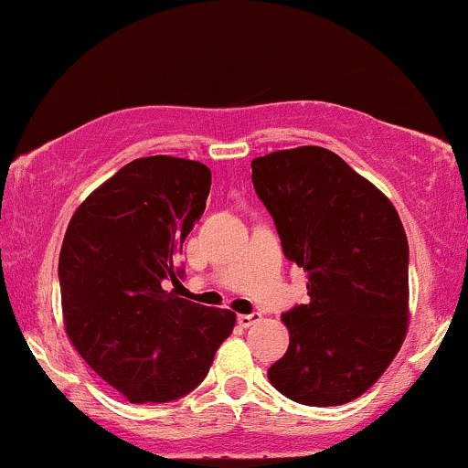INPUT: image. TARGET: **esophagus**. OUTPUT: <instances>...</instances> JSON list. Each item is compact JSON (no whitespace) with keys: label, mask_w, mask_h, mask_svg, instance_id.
<instances>
[{"label":"esophagus","mask_w":468,"mask_h":468,"mask_svg":"<svg viewBox=\"0 0 468 468\" xmlns=\"http://www.w3.org/2000/svg\"><path fill=\"white\" fill-rule=\"evenodd\" d=\"M261 319V314L260 313H252V314H239L238 316V324L241 325V327H250L252 324H257V321Z\"/></svg>","instance_id":"34e87169"}]
</instances>
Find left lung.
Returning a JSON list of instances; mask_svg holds the SVG:
<instances>
[{
    "label": "left lung",
    "instance_id": "8db88e82",
    "mask_svg": "<svg viewBox=\"0 0 468 468\" xmlns=\"http://www.w3.org/2000/svg\"><path fill=\"white\" fill-rule=\"evenodd\" d=\"M250 166L283 255L308 272L310 302L282 314L290 346L268 380L302 405L350 402L389 367L410 325L399 213L330 149H282Z\"/></svg>",
    "mask_w": 468,
    "mask_h": 468
}]
</instances>
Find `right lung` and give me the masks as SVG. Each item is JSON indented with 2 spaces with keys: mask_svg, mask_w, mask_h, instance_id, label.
I'll list each match as a JSON object with an SVG mask.
<instances>
[{
  "mask_svg": "<svg viewBox=\"0 0 468 468\" xmlns=\"http://www.w3.org/2000/svg\"><path fill=\"white\" fill-rule=\"evenodd\" d=\"M211 169L174 155L136 158L90 193L69 219L58 283L66 332L107 385L130 402L178 400L202 383L235 325L166 290L200 219Z\"/></svg>",
  "mask_w": 468,
  "mask_h": 468,
  "instance_id": "add662e5",
  "label": "right lung"
}]
</instances>
